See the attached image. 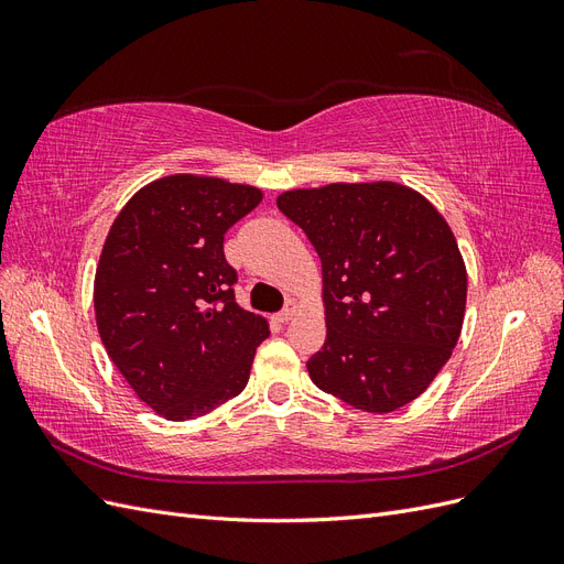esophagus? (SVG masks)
<instances>
[{"instance_id":"1","label":"esophagus","mask_w":564,"mask_h":564,"mask_svg":"<svg viewBox=\"0 0 564 564\" xmlns=\"http://www.w3.org/2000/svg\"><path fill=\"white\" fill-rule=\"evenodd\" d=\"M299 313V303L296 301H286L284 308L278 313V322H289Z\"/></svg>"}]
</instances>
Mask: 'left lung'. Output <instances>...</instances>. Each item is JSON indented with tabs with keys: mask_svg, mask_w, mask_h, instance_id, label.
<instances>
[{
	"mask_svg": "<svg viewBox=\"0 0 564 564\" xmlns=\"http://www.w3.org/2000/svg\"><path fill=\"white\" fill-rule=\"evenodd\" d=\"M278 207L322 261L327 338L308 360L313 383L371 414L416 400L466 315V263L447 220L395 181L296 187Z\"/></svg>",
	"mask_w": 564,
	"mask_h": 564,
	"instance_id": "8db88e82",
	"label": "left lung"
}]
</instances>
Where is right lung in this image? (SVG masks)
<instances>
[{"mask_svg":"<svg viewBox=\"0 0 564 564\" xmlns=\"http://www.w3.org/2000/svg\"><path fill=\"white\" fill-rule=\"evenodd\" d=\"M263 193L216 176L172 174L117 214L94 280L100 340L150 409L169 421L240 395L268 322L240 308L224 235Z\"/></svg>","mask_w":564,"mask_h":564,"instance_id":"obj_1","label":"right lung"}]
</instances>
